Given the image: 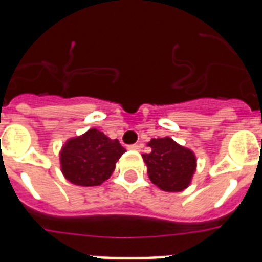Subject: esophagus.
Segmentation results:
<instances>
[{
  "instance_id": "1",
  "label": "esophagus",
  "mask_w": 262,
  "mask_h": 262,
  "mask_svg": "<svg viewBox=\"0 0 262 262\" xmlns=\"http://www.w3.org/2000/svg\"><path fill=\"white\" fill-rule=\"evenodd\" d=\"M127 149H130V151H140L141 149V144H132L127 147Z\"/></svg>"
}]
</instances>
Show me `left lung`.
Returning <instances> with one entry per match:
<instances>
[{"instance_id":"obj_1","label":"left lung","mask_w":262,"mask_h":262,"mask_svg":"<svg viewBox=\"0 0 262 262\" xmlns=\"http://www.w3.org/2000/svg\"><path fill=\"white\" fill-rule=\"evenodd\" d=\"M149 154H144L148 177L154 185L164 191L185 190L191 183L197 168V158L190 148L178 144L171 137L151 139L147 144Z\"/></svg>"}]
</instances>
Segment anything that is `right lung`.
Here are the masks:
<instances>
[{
	"label": "right lung",
	"instance_id": "right-lung-1",
	"mask_svg": "<svg viewBox=\"0 0 262 262\" xmlns=\"http://www.w3.org/2000/svg\"><path fill=\"white\" fill-rule=\"evenodd\" d=\"M125 151L118 140H111L92 127L81 136L67 140L59 151V167L73 185L98 186L110 178Z\"/></svg>",
	"mask_w": 262,
	"mask_h": 262
}]
</instances>
